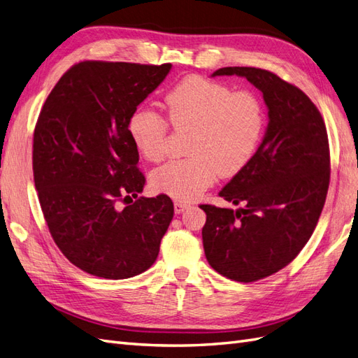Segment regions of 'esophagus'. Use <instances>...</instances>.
<instances>
[{
    "mask_svg": "<svg viewBox=\"0 0 358 358\" xmlns=\"http://www.w3.org/2000/svg\"><path fill=\"white\" fill-rule=\"evenodd\" d=\"M188 208V203H185V201H179V200H176L175 201V212L176 213H182L183 210H185Z\"/></svg>",
    "mask_w": 358,
    "mask_h": 358,
    "instance_id": "esophagus-1",
    "label": "esophagus"
}]
</instances>
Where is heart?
<instances>
[{"label": "heart", "mask_w": 358, "mask_h": 358, "mask_svg": "<svg viewBox=\"0 0 358 358\" xmlns=\"http://www.w3.org/2000/svg\"><path fill=\"white\" fill-rule=\"evenodd\" d=\"M164 101L171 125L192 129L191 157L166 162L152 173L158 191L176 200H192L218 176H236L255 157L267 124L264 104L257 94L189 76L173 86ZM128 131L148 161L167 155L169 121L154 107L138 106L129 116Z\"/></svg>", "instance_id": "obj_1"}]
</instances>
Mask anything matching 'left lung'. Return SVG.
<instances>
[{
	"instance_id": "8db88e82",
	"label": "left lung",
	"mask_w": 358,
	"mask_h": 358,
	"mask_svg": "<svg viewBox=\"0 0 358 358\" xmlns=\"http://www.w3.org/2000/svg\"><path fill=\"white\" fill-rule=\"evenodd\" d=\"M234 74L263 92L268 124L252 161L220 191L242 208L201 204V236L212 268L246 284L279 272L310 239L327 197L330 149L320 110L297 86L254 67L212 76Z\"/></svg>"
}]
</instances>
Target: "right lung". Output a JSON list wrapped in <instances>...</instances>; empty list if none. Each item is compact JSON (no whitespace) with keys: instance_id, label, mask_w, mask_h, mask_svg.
<instances>
[{"instance_id":"right-lung-1","label":"right lung","mask_w":358,"mask_h":358,"mask_svg":"<svg viewBox=\"0 0 358 358\" xmlns=\"http://www.w3.org/2000/svg\"><path fill=\"white\" fill-rule=\"evenodd\" d=\"M170 69L83 61L43 104L32 145L40 206L61 252L90 275L127 279L145 272L173 220L166 194L137 197L145 176L128 131L129 116Z\"/></svg>"}]
</instances>
